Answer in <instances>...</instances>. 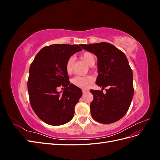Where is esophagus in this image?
Instances as JSON below:
<instances>
[{
	"instance_id": "34e87169",
	"label": "esophagus",
	"mask_w": 160,
	"mask_h": 160,
	"mask_svg": "<svg viewBox=\"0 0 160 160\" xmlns=\"http://www.w3.org/2000/svg\"><path fill=\"white\" fill-rule=\"evenodd\" d=\"M82 91H83V94H85V93H87V92H88V91L85 90V89H83V90H82Z\"/></svg>"
}]
</instances>
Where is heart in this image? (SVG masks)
Instances as JSON below:
<instances>
[{
    "mask_svg": "<svg viewBox=\"0 0 160 160\" xmlns=\"http://www.w3.org/2000/svg\"><path fill=\"white\" fill-rule=\"evenodd\" d=\"M81 57L89 66L95 63V58L91 52H85L81 55ZM73 62L74 59L72 57L69 58L66 62L65 70L68 75H71L73 72ZM94 78L92 76H77L72 79V83L77 88L88 89L91 87Z\"/></svg>",
    "mask_w": 160,
    "mask_h": 160,
    "instance_id": "1",
    "label": "heart"
}]
</instances>
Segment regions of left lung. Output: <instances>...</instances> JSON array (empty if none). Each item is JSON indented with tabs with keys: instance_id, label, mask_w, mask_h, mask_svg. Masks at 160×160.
<instances>
[{
	"instance_id": "obj_1",
	"label": "left lung",
	"mask_w": 160,
	"mask_h": 160,
	"mask_svg": "<svg viewBox=\"0 0 160 160\" xmlns=\"http://www.w3.org/2000/svg\"><path fill=\"white\" fill-rule=\"evenodd\" d=\"M98 57L99 74L96 84L105 89L92 90L91 116L101 123L109 124L122 119L129 108L133 96V72L124 53L110 43L102 42L80 45Z\"/></svg>"
}]
</instances>
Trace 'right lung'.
Here are the masks:
<instances>
[{"label":"right lung","instance_id":"obj_1","mask_svg":"<svg viewBox=\"0 0 160 160\" xmlns=\"http://www.w3.org/2000/svg\"><path fill=\"white\" fill-rule=\"evenodd\" d=\"M81 50L77 45L47 46L31 64L27 82L30 103L36 115L47 124L63 125L73 118L82 91L70 83L65 64L71 55ZM59 86L64 88L62 95L57 91Z\"/></svg>","mask_w":160,"mask_h":160}]
</instances>
